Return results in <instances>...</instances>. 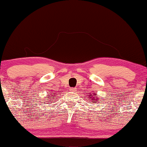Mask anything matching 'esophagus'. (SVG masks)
Wrapping results in <instances>:
<instances>
[{
	"label": "esophagus",
	"mask_w": 147,
	"mask_h": 147,
	"mask_svg": "<svg viewBox=\"0 0 147 147\" xmlns=\"http://www.w3.org/2000/svg\"><path fill=\"white\" fill-rule=\"evenodd\" d=\"M71 92H76V88H71Z\"/></svg>",
	"instance_id": "obj_1"
}]
</instances>
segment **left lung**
Listing matches in <instances>:
<instances>
[{"label":"left lung","mask_w":147,"mask_h":147,"mask_svg":"<svg viewBox=\"0 0 147 147\" xmlns=\"http://www.w3.org/2000/svg\"><path fill=\"white\" fill-rule=\"evenodd\" d=\"M97 94L96 93H92V94H90L88 95V100H91V101H94V103H96V102H98L99 100L98 97L96 96Z\"/></svg>","instance_id":"left-lung-1"}]
</instances>
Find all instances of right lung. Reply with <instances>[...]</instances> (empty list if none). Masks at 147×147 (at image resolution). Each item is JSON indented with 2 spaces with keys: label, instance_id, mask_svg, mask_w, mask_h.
<instances>
[{
  "label": "right lung",
  "instance_id": "right-lung-1",
  "mask_svg": "<svg viewBox=\"0 0 147 147\" xmlns=\"http://www.w3.org/2000/svg\"><path fill=\"white\" fill-rule=\"evenodd\" d=\"M51 96H48V97H47V98H49V97H50V96H52V97H51V98H55V97L56 96H55V94H53V93H51ZM49 99H50V98H47V99H46V100H49ZM51 100H49V101H51ZM49 101H47V102H50Z\"/></svg>",
  "mask_w": 147,
  "mask_h": 147
}]
</instances>
